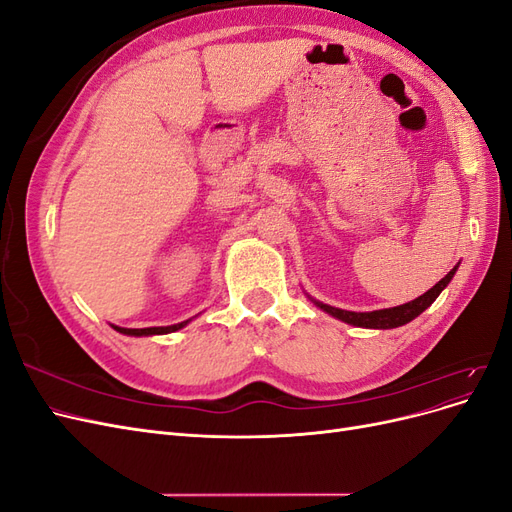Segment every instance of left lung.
<instances>
[{
	"instance_id": "obj_1",
	"label": "left lung",
	"mask_w": 512,
	"mask_h": 512,
	"mask_svg": "<svg viewBox=\"0 0 512 512\" xmlns=\"http://www.w3.org/2000/svg\"><path fill=\"white\" fill-rule=\"evenodd\" d=\"M455 271H457V267L448 271L436 286L429 288L418 299H414L410 303H404V305H397V307H389V309H376V312H346V309L331 307L327 303H320V301H314V299L312 301L322 309V312H327V314H331L333 318L342 320V322H348V324H352V327L397 329V327H401V324H408L416 316H421L425 309L438 299V294L448 286V282L453 280Z\"/></svg>"
}]
</instances>
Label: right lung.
I'll use <instances>...</instances> for the list:
<instances>
[{"instance_id": "add662e5", "label": "right lung", "mask_w": 512, "mask_h": 512, "mask_svg": "<svg viewBox=\"0 0 512 512\" xmlns=\"http://www.w3.org/2000/svg\"><path fill=\"white\" fill-rule=\"evenodd\" d=\"M188 322H190V320H183V322H179V324H170V327H147V329H123V327H113V329L119 331V333H123V335L143 337V335H164V333H173V331L183 329Z\"/></svg>"}]
</instances>
